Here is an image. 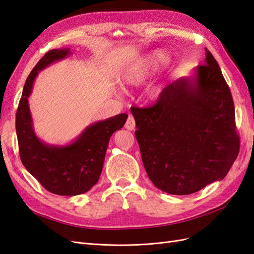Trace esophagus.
Returning a JSON list of instances; mask_svg holds the SVG:
<instances>
[{
	"instance_id": "obj_1",
	"label": "esophagus",
	"mask_w": 254,
	"mask_h": 254,
	"mask_svg": "<svg viewBox=\"0 0 254 254\" xmlns=\"http://www.w3.org/2000/svg\"><path fill=\"white\" fill-rule=\"evenodd\" d=\"M125 128L128 130H134L135 128V121L132 117H128L127 121H126V124H125Z\"/></svg>"
}]
</instances>
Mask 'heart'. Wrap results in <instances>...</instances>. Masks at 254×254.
I'll use <instances>...</instances> for the list:
<instances>
[{"instance_id": "heart-1", "label": "heart", "mask_w": 254, "mask_h": 254, "mask_svg": "<svg viewBox=\"0 0 254 254\" xmlns=\"http://www.w3.org/2000/svg\"><path fill=\"white\" fill-rule=\"evenodd\" d=\"M170 61V55L162 50L151 51L137 59L130 65L122 76V79L126 84L137 86L148 79L151 75L157 73ZM160 93V88L150 91V96L155 97Z\"/></svg>"}]
</instances>
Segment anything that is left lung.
I'll use <instances>...</instances> for the list:
<instances>
[{"label": "left lung", "instance_id": "8db88e82", "mask_svg": "<svg viewBox=\"0 0 254 254\" xmlns=\"http://www.w3.org/2000/svg\"><path fill=\"white\" fill-rule=\"evenodd\" d=\"M130 111L146 173L165 193L190 195L222 180L238 156L231 92L207 49L193 76L168 84L153 106Z\"/></svg>", "mask_w": 254, "mask_h": 254}]
</instances>
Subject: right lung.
<instances>
[{
	"mask_svg": "<svg viewBox=\"0 0 254 254\" xmlns=\"http://www.w3.org/2000/svg\"><path fill=\"white\" fill-rule=\"evenodd\" d=\"M70 49L49 51L30 72L23 88L16 114V131L23 165L51 193L76 196L87 193L102 174L111 135L123 128L128 115L121 113L88 126L66 145H50L35 133L28 97L40 71L71 55Z\"/></svg>",
	"mask_w": 254,
	"mask_h": 254,
	"instance_id": "1",
	"label": "right lung"
}]
</instances>
